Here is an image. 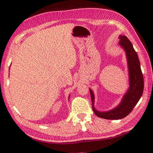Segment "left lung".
<instances>
[{
	"mask_svg": "<svg viewBox=\"0 0 153 153\" xmlns=\"http://www.w3.org/2000/svg\"><path fill=\"white\" fill-rule=\"evenodd\" d=\"M119 45L126 52L129 69V87L123 95L122 101L116 108L106 112H100L94 106L95 97L92 90L89 89L92 100V108L94 113L101 118L107 120H119L125 118L134 109L140 99L144 89L143 76L141 69L138 55L133 45L125 35H120Z\"/></svg>",
	"mask_w": 153,
	"mask_h": 153,
	"instance_id": "8db88e82",
	"label": "left lung"
}]
</instances>
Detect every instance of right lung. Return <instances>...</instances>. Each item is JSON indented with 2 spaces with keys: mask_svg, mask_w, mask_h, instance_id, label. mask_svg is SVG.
<instances>
[{
  "mask_svg": "<svg viewBox=\"0 0 153 153\" xmlns=\"http://www.w3.org/2000/svg\"><path fill=\"white\" fill-rule=\"evenodd\" d=\"M69 99H70V96H69Z\"/></svg>",
  "mask_w": 153,
  "mask_h": 153,
  "instance_id": "right-lung-1",
  "label": "right lung"
}]
</instances>
